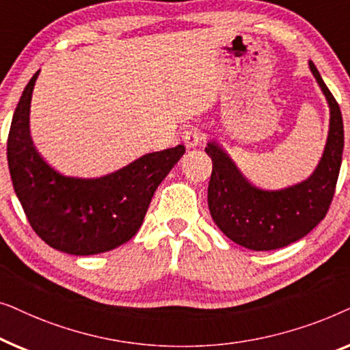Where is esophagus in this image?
I'll use <instances>...</instances> for the list:
<instances>
[{"instance_id":"1","label":"esophagus","mask_w":350,"mask_h":350,"mask_svg":"<svg viewBox=\"0 0 350 350\" xmlns=\"http://www.w3.org/2000/svg\"><path fill=\"white\" fill-rule=\"evenodd\" d=\"M202 140V133L198 127H189L183 132V142L186 148H196Z\"/></svg>"}]
</instances>
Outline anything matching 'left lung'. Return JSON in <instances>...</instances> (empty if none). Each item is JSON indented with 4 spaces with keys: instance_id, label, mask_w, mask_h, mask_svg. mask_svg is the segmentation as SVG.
<instances>
[{
    "instance_id": "1",
    "label": "left lung",
    "mask_w": 350,
    "mask_h": 350,
    "mask_svg": "<svg viewBox=\"0 0 350 350\" xmlns=\"http://www.w3.org/2000/svg\"><path fill=\"white\" fill-rule=\"evenodd\" d=\"M309 68L327 98L329 129L323 154L308 178L282 189H261L241 174L217 142L205 146L213 162L208 183L210 215L224 236L248 250H277L299 241L322 221L333 200L342 161V116L310 60Z\"/></svg>"
}]
</instances>
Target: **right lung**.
I'll list each match as a JSON object with an SVG mask.
<instances>
[{
    "label": "right lung",
    "instance_id": "right-lung-1",
    "mask_svg": "<svg viewBox=\"0 0 350 350\" xmlns=\"http://www.w3.org/2000/svg\"><path fill=\"white\" fill-rule=\"evenodd\" d=\"M38 75L23 89L8 137L14 191L33 231L47 245L76 256L113 250L140 229L152 194L185 154V146L148 152L97 178L62 175L42 159L30 137V103Z\"/></svg>",
    "mask_w": 350,
    "mask_h": 350
}]
</instances>
